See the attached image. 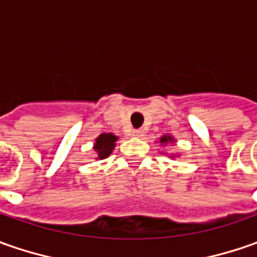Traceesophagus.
<instances>
[{"label":"esophagus","instance_id":"34e87169","mask_svg":"<svg viewBox=\"0 0 257 257\" xmlns=\"http://www.w3.org/2000/svg\"><path fill=\"white\" fill-rule=\"evenodd\" d=\"M144 134V132L142 130V128H139V130H134L133 132V136H136V137H142Z\"/></svg>","mask_w":257,"mask_h":257}]
</instances>
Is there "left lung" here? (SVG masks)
<instances>
[{
  "instance_id": "8db88e82",
  "label": "left lung",
  "mask_w": 257,
  "mask_h": 257,
  "mask_svg": "<svg viewBox=\"0 0 257 257\" xmlns=\"http://www.w3.org/2000/svg\"><path fill=\"white\" fill-rule=\"evenodd\" d=\"M167 142H173V139L170 136H163V137L160 139V143H167Z\"/></svg>"
}]
</instances>
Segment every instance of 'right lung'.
<instances>
[{"instance_id":"right-lung-1","label":"right lung","mask_w":257,"mask_h":257,"mask_svg":"<svg viewBox=\"0 0 257 257\" xmlns=\"http://www.w3.org/2000/svg\"><path fill=\"white\" fill-rule=\"evenodd\" d=\"M115 140H117V137L111 133H104L97 137L95 144H94V150L98 154V159H105L111 154L114 146H115Z\"/></svg>"}]
</instances>
